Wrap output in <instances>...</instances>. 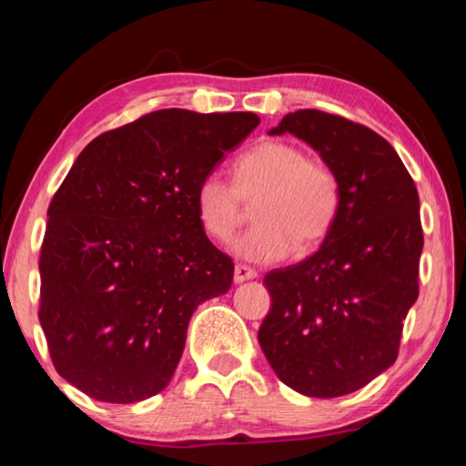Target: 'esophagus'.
<instances>
[{
	"mask_svg": "<svg viewBox=\"0 0 466 466\" xmlns=\"http://www.w3.org/2000/svg\"><path fill=\"white\" fill-rule=\"evenodd\" d=\"M257 278V271L250 269L247 265H236L234 267V281L236 283H242V281H248V279H255Z\"/></svg>",
	"mask_w": 466,
	"mask_h": 466,
	"instance_id": "1",
	"label": "esophagus"
}]
</instances>
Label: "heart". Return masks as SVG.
<instances>
[{"instance_id":"1","label":"heart","mask_w":466,"mask_h":466,"mask_svg":"<svg viewBox=\"0 0 466 466\" xmlns=\"http://www.w3.org/2000/svg\"><path fill=\"white\" fill-rule=\"evenodd\" d=\"M341 187L335 170L302 146L269 139L234 162V185L208 175L195 191L203 232L228 242L255 208L257 226L234 242L242 258L275 263L291 250L309 255L335 226Z\"/></svg>"}]
</instances>
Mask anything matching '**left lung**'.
Instances as JSON below:
<instances>
[{
    "label": "left lung",
    "mask_w": 466,
    "mask_h": 466,
    "mask_svg": "<svg viewBox=\"0 0 466 466\" xmlns=\"http://www.w3.org/2000/svg\"><path fill=\"white\" fill-rule=\"evenodd\" d=\"M271 133H294L335 170L341 203L320 248L265 275L271 310L258 343L273 372L306 397H343L399 358L420 296V195L382 136L345 116L302 108Z\"/></svg>",
    "instance_id": "left-lung-1"
}]
</instances>
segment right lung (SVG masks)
I'll return each mask as SVG.
<instances>
[{"mask_svg":"<svg viewBox=\"0 0 466 466\" xmlns=\"http://www.w3.org/2000/svg\"><path fill=\"white\" fill-rule=\"evenodd\" d=\"M258 121L154 110L77 156L46 211L38 320L84 394L127 405L167 389L191 314L230 289L234 263L205 236L195 191Z\"/></svg>","mask_w":466,"mask_h":466,"instance_id":"add662e5","label":"right lung"}]
</instances>
